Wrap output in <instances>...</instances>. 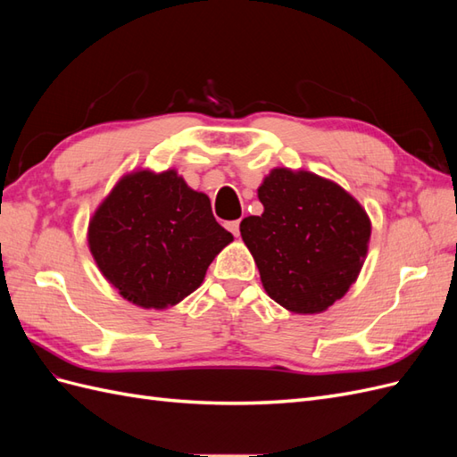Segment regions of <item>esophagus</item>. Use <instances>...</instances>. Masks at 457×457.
<instances>
[{"label":"esophagus","mask_w":457,"mask_h":457,"mask_svg":"<svg viewBox=\"0 0 457 457\" xmlns=\"http://www.w3.org/2000/svg\"><path fill=\"white\" fill-rule=\"evenodd\" d=\"M225 227L234 234V237H238L240 234V220H228V223H225Z\"/></svg>","instance_id":"34e87169"}]
</instances>
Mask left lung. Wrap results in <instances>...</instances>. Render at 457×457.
Instances as JSON below:
<instances>
[{
  "label": "left lung",
  "mask_w": 457,
  "mask_h": 457,
  "mask_svg": "<svg viewBox=\"0 0 457 457\" xmlns=\"http://www.w3.org/2000/svg\"><path fill=\"white\" fill-rule=\"evenodd\" d=\"M261 215L240 223L270 299L297 314L324 312L349 292L371 223L347 190L311 171L272 170L257 188Z\"/></svg>",
  "instance_id": "obj_1"
}]
</instances>
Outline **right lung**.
Here are the masks:
<instances>
[{"label": "right lung", "mask_w": 457, "mask_h": 457, "mask_svg": "<svg viewBox=\"0 0 457 457\" xmlns=\"http://www.w3.org/2000/svg\"><path fill=\"white\" fill-rule=\"evenodd\" d=\"M204 192L175 170L123 175L89 220V252L123 299L168 309L204 282L215 255L232 242Z\"/></svg>", "instance_id": "add662e5"}]
</instances>
